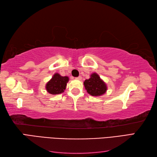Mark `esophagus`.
Wrapping results in <instances>:
<instances>
[{"instance_id":"esophagus-1","label":"esophagus","mask_w":157,"mask_h":157,"mask_svg":"<svg viewBox=\"0 0 157 157\" xmlns=\"http://www.w3.org/2000/svg\"><path fill=\"white\" fill-rule=\"evenodd\" d=\"M75 79H79V80H81V79H82V77H81V76H78V77H77V78H76Z\"/></svg>"}]
</instances>
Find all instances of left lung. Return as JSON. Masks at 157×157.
<instances>
[{
  "label": "left lung",
  "instance_id": "obj_1",
  "mask_svg": "<svg viewBox=\"0 0 157 157\" xmlns=\"http://www.w3.org/2000/svg\"><path fill=\"white\" fill-rule=\"evenodd\" d=\"M84 84L88 94L94 96H101L105 94L107 90L105 83L96 73H92L90 78L86 79Z\"/></svg>",
  "mask_w": 157,
  "mask_h": 157
}]
</instances>
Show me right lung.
Segmentation results:
<instances>
[{
  "instance_id": "right-lung-1",
  "label": "right lung",
  "mask_w": 157,
  "mask_h": 157,
  "mask_svg": "<svg viewBox=\"0 0 157 157\" xmlns=\"http://www.w3.org/2000/svg\"><path fill=\"white\" fill-rule=\"evenodd\" d=\"M69 82V78L63 77L59 73H55L52 79L46 85V89L51 94H61L66 88L67 83Z\"/></svg>"
}]
</instances>
